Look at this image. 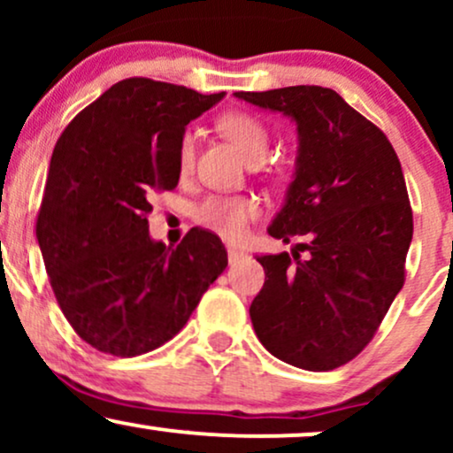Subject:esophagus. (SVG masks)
Here are the masks:
<instances>
[{
    "instance_id": "esophagus-1",
    "label": "esophagus",
    "mask_w": 453,
    "mask_h": 453,
    "mask_svg": "<svg viewBox=\"0 0 453 453\" xmlns=\"http://www.w3.org/2000/svg\"><path fill=\"white\" fill-rule=\"evenodd\" d=\"M242 256H244V253L241 251V249H236V247L227 249V259H230V264H236Z\"/></svg>"
}]
</instances>
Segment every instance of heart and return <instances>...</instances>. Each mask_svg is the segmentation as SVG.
I'll return each instance as SVG.
<instances>
[{"instance_id": "b5f03b06", "label": "heart", "mask_w": 453, "mask_h": 453, "mask_svg": "<svg viewBox=\"0 0 453 453\" xmlns=\"http://www.w3.org/2000/svg\"><path fill=\"white\" fill-rule=\"evenodd\" d=\"M219 129L236 144L249 161H262L270 149V129L264 119L247 111L226 112L219 119ZM196 136L185 132L179 140V170L187 173L194 164ZM259 202L251 196H211L196 209V221L206 230L219 234L226 241H238L249 221L256 219Z\"/></svg>"}]
</instances>
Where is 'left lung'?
<instances>
[{"label":"left lung","instance_id":"8db88e82","mask_svg":"<svg viewBox=\"0 0 453 453\" xmlns=\"http://www.w3.org/2000/svg\"><path fill=\"white\" fill-rule=\"evenodd\" d=\"M298 126L288 200L268 234L292 253L257 256L266 280L251 315L259 342L304 371L351 362L404 285L413 212L386 134L336 91L317 85L236 91Z\"/></svg>","mask_w":453,"mask_h":453}]
</instances>
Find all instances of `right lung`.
<instances>
[{"mask_svg":"<svg viewBox=\"0 0 453 453\" xmlns=\"http://www.w3.org/2000/svg\"><path fill=\"white\" fill-rule=\"evenodd\" d=\"M223 93L126 78L57 140L35 236L57 304L97 351L134 357L179 334L227 266L221 238L191 227L176 249L149 236L153 191L179 185V140Z\"/></svg>","mask_w":453,"mask_h":453,"instance_id":"add662e5","label":"right lung"}]
</instances>
